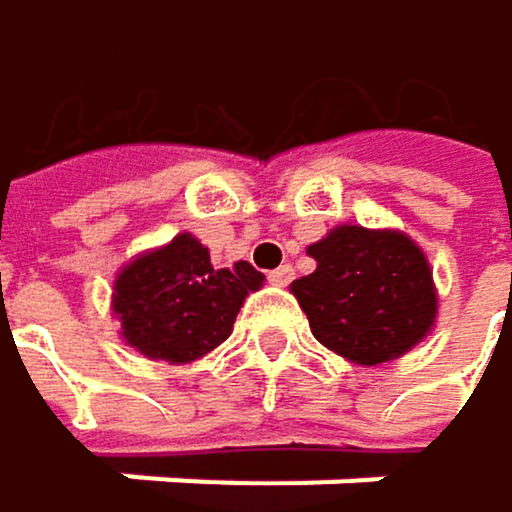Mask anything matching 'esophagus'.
Returning <instances> with one entry per match:
<instances>
[{
	"label": "esophagus",
	"mask_w": 512,
	"mask_h": 512,
	"mask_svg": "<svg viewBox=\"0 0 512 512\" xmlns=\"http://www.w3.org/2000/svg\"><path fill=\"white\" fill-rule=\"evenodd\" d=\"M268 280L274 287H287L290 280H293V265H280V268H274L271 274H268Z\"/></svg>",
	"instance_id": "34e87169"
}]
</instances>
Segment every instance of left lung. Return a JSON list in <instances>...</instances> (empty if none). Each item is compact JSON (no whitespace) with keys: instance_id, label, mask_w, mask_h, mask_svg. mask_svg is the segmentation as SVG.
<instances>
[{"instance_id":"left-lung-1","label":"left lung","mask_w":512,"mask_h":512,"mask_svg":"<svg viewBox=\"0 0 512 512\" xmlns=\"http://www.w3.org/2000/svg\"><path fill=\"white\" fill-rule=\"evenodd\" d=\"M317 268L290 284L314 339L357 366L409 354L437 323L440 296L424 250L400 228L336 225L308 247Z\"/></svg>"}]
</instances>
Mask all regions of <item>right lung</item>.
Wrapping results in <instances>:
<instances>
[{"mask_svg": "<svg viewBox=\"0 0 512 512\" xmlns=\"http://www.w3.org/2000/svg\"><path fill=\"white\" fill-rule=\"evenodd\" d=\"M262 280L250 262L213 268L210 250L192 232H180L118 268L112 284L118 336L149 360L195 363L232 336L244 299L262 290Z\"/></svg>", "mask_w": 512, "mask_h": 512, "instance_id": "obj_1", "label": "right lung"}]
</instances>
